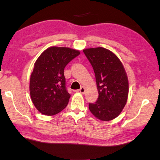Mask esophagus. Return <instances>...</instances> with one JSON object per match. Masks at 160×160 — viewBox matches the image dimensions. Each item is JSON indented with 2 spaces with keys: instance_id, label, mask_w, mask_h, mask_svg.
Masks as SVG:
<instances>
[{
  "instance_id": "1",
  "label": "esophagus",
  "mask_w": 160,
  "mask_h": 160,
  "mask_svg": "<svg viewBox=\"0 0 160 160\" xmlns=\"http://www.w3.org/2000/svg\"><path fill=\"white\" fill-rule=\"evenodd\" d=\"M78 92H80V93L84 94L85 92V88H84V87H82V88H80V90H78Z\"/></svg>"
}]
</instances>
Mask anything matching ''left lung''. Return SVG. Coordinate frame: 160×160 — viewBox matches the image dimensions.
Returning a JSON list of instances; mask_svg holds the SVG:
<instances>
[{
  "instance_id": "obj_1",
  "label": "left lung",
  "mask_w": 160,
  "mask_h": 160,
  "mask_svg": "<svg viewBox=\"0 0 160 160\" xmlns=\"http://www.w3.org/2000/svg\"><path fill=\"white\" fill-rule=\"evenodd\" d=\"M83 52L95 74L99 97L89 103L92 113L101 121H110L120 114L128 95V82L118 58L107 48H87Z\"/></svg>"
}]
</instances>
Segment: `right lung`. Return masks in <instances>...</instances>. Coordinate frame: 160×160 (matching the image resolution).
I'll list each match as a JSON object with an SVG mask.
<instances>
[{
  "label": "right lung",
  "instance_id": "obj_1",
  "mask_svg": "<svg viewBox=\"0 0 160 160\" xmlns=\"http://www.w3.org/2000/svg\"><path fill=\"white\" fill-rule=\"evenodd\" d=\"M80 51L52 47L43 52L34 63L29 83L32 101L43 114L52 116L66 107L70 94L66 88L64 68Z\"/></svg>",
  "mask_w": 160,
  "mask_h": 160
}]
</instances>
